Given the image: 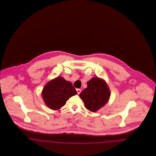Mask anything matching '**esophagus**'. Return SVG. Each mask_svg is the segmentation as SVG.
<instances>
[{
	"label": "esophagus",
	"instance_id": "1",
	"mask_svg": "<svg viewBox=\"0 0 156 156\" xmlns=\"http://www.w3.org/2000/svg\"><path fill=\"white\" fill-rule=\"evenodd\" d=\"M76 92H77L78 94H80L81 93V89H76Z\"/></svg>",
	"mask_w": 156,
	"mask_h": 156
}]
</instances>
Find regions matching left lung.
<instances>
[{
    "label": "left lung",
    "instance_id": "obj_1",
    "mask_svg": "<svg viewBox=\"0 0 156 156\" xmlns=\"http://www.w3.org/2000/svg\"><path fill=\"white\" fill-rule=\"evenodd\" d=\"M111 96L109 88L104 79L94 77L87 82V87L80 94L85 108L92 112L98 111L108 102Z\"/></svg>",
    "mask_w": 156,
    "mask_h": 156
}]
</instances>
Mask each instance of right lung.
Returning a JSON list of instances; mask_svg holds the SVG:
<instances>
[{"label": "right lung", "mask_w": 156, "mask_h": 156, "mask_svg": "<svg viewBox=\"0 0 156 156\" xmlns=\"http://www.w3.org/2000/svg\"><path fill=\"white\" fill-rule=\"evenodd\" d=\"M77 94L71 82L58 76L45 85L41 96L47 106L52 110H58L64 106L67 100Z\"/></svg>", "instance_id": "add662e5"}]
</instances>
